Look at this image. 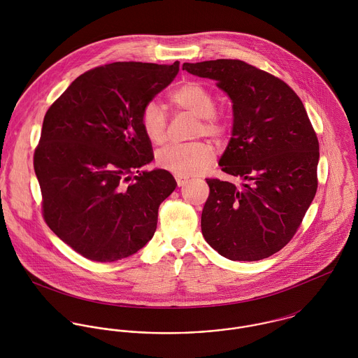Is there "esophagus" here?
<instances>
[{"mask_svg": "<svg viewBox=\"0 0 358 358\" xmlns=\"http://www.w3.org/2000/svg\"><path fill=\"white\" fill-rule=\"evenodd\" d=\"M175 179H176V183H178L179 187H180V186H185V185L189 182V178H187V176H175Z\"/></svg>", "mask_w": 358, "mask_h": 358, "instance_id": "obj_1", "label": "esophagus"}]
</instances>
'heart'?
Segmentation results:
<instances>
[{"mask_svg": "<svg viewBox=\"0 0 358 358\" xmlns=\"http://www.w3.org/2000/svg\"><path fill=\"white\" fill-rule=\"evenodd\" d=\"M169 103L180 111L190 113L200 118L197 136L222 138L227 131V122L220 111L216 110L213 92L199 81H187L179 85L171 95ZM141 127L145 136L153 145H162L166 141V117L159 104L149 102L142 110ZM215 153L212 146L205 142L190 145H169L161 149L155 162L159 168L178 176H193L212 165Z\"/></svg>", "mask_w": 358, "mask_h": 358, "instance_id": "obj_1", "label": "heart"}]
</instances>
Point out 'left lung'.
I'll return each mask as SVG.
<instances>
[{
  "label": "left lung",
  "instance_id": "obj_1",
  "mask_svg": "<svg viewBox=\"0 0 358 358\" xmlns=\"http://www.w3.org/2000/svg\"><path fill=\"white\" fill-rule=\"evenodd\" d=\"M183 70L215 80L230 96L233 132L219 165L247 180L237 187L206 179L205 241L230 260L268 257L292 240L317 192L320 148L306 108L282 80L238 59Z\"/></svg>",
  "mask_w": 358,
  "mask_h": 358
}]
</instances>
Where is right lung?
I'll list each match as a JSON object with an SVG mask.
<instances>
[{
    "instance_id": "add662e5",
    "label": "right lung",
    "mask_w": 358,
    "mask_h": 358,
    "mask_svg": "<svg viewBox=\"0 0 358 358\" xmlns=\"http://www.w3.org/2000/svg\"><path fill=\"white\" fill-rule=\"evenodd\" d=\"M178 71L179 62L99 66L48 108L34 152L43 216L77 254L115 262L152 240L176 182L165 169L141 171L154 158L141 114Z\"/></svg>"
}]
</instances>
